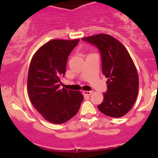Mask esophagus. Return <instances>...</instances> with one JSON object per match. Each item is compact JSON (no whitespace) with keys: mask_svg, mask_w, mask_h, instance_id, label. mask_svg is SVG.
I'll return each instance as SVG.
<instances>
[{"mask_svg":"<svg viewBox=\"0 0 158 158\" xmlns=\"http://www.w3.org/2000/svg\"><path fill=\"white\" fill-rule=\"evenodd\" d=\"M93 93V91H92V90H90V91H83V93H84V95H92Z\"/></svg>","mask_w":158,"mask_h":158,"instance_id":"1","label":"esophagus"}]
</instances>
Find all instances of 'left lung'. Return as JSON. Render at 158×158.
Here are the masks:
<instances>
[{
    "mask_svg": "<svg viewBox=\"0 0 158 158\" xmlns=\"http://www.w3.org/2000/svg\"><path fill=\"white\" fill-rule=\"evenodd\" d=\"M82 40L98 48L102 73L107 78V90L98 110L110 117L125 116L134 106L139 89L137 71L128 51L119 41L104 33Z\"/></svg>",
    "mask_w": 158,
    "mask_h": 158,
    "instance_id": "8db88e82",
    "label": "left lung"
}]
</instances>
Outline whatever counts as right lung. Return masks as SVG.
<instances>
[{"instance_id":"obj_1","label":"right lung","mask_w":158,"mask_h":158,"mask_svg":"<svg viewBox=\"0 0 158 158\" xmlns=\"http://www.w3.org/2000/svg\"><path fill=\"white\" fill-rule=\"evenodd\" d=\"M79 40L49 41L31 60L27 77L28 95L36 110L51 123L69 121L75 116L84 100L78 91L59 88L68 56Z\"/></svg>"}]
</instances>
